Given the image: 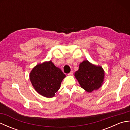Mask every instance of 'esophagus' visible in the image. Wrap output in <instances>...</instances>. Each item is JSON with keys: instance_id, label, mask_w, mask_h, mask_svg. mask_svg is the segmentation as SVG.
I'll use <instances>...</instances> for the list:
<instances>
[{"instance_id": "obj_1", "label": "esophagus", "mask_w": 130, "mask_h": 130, "mask_svg": "<svg viewBox=\"0 0 130 130\" xmlns=\"http://www.w3.org/2000/svg\"><path fill=\"white\" fill-rule=\"evenodd\" d=\"M73 74H74V72H73V71H71L70 73H69L68 74V75H73Z\"/></svg>"}]
</instances>
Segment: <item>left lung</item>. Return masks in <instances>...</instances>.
Wrapping results in <instances>:
<instances>
[{"mask_svg": "<svg viewBox=\"0 0 130 130\" xmlns=\"http://www.w3.org/2000/svg\"><path fill=\"white\" fill-rule=\"evenodd\" d=\"M75 76L82 88L90 93L100 88L104 80V72L101 67L94 65L88 60L80 63Z\"/></svg>", "mask_w": 130, "mask_h": 130, "instance_id": "left-lung-1", "label": "left lung"}]
</instances>
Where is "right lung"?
I'll return each mask as SVG.
<instances>
[{
	"mask_svg": "<svg viewBox=\"0 0 130 130\" xmlns=\"http://www.w3.org/2000/svg\"><path fill=\"white\" fill-rule=\"evenodd\" d=\"M65 77L60 69L55 67L51 61L37 65L29 75L35 90L47 98H52L55 95Z\"/></svg>",
	"mask_w": 130,
	"mask_h": 130,
	"instance_id": "1",
	"label": "right lung"
}]
</instances>
